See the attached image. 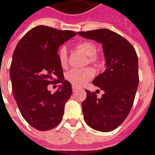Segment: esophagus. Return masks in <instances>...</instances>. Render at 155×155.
<instances>
[{"label": "esophagus", "instance_id": "34e87169", "mask_svg": "<svg viewBox=\"0 0 155 155\" xmlns=\"http://www.w3.org/2000/svg\"><path fill=\"white\" fill-rule=\"evenodd\" d=\"M72 91H73V92H75V91H78V88L76 86H73L72 87Z\"/></svg>", "mask_w": 155, "mask_h": 155}]
</instances>
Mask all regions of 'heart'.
<instances>
[{"label":"heart","instance_id":"1","mask_svg":"<svg viewBox=\"0 0 155 155\" xmlns=\"http://www.w3.org/2000/svg\"><path fill=\"white\" fill-rule=\"evenodd\" d=\"M75 48L81 54L88 58L90 63L96 62V53L97 48L95 45L90 41H81L75 45ZM58 59L60 61L61 67L66 68L68 65L67 61V50L64 46H61L58 51ZM94 76V71L91 69L84 70H71L65 74V78L72 85L79 86L86 83Z\"/></svg>","mask_w":155,"mask_h":155}]
</instances>
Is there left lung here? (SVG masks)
<instances>
[{
    "instance_id": "8db88e82",
    "label": "left lung",
    "mask_w": 155,
    "mask_h": 155,
    "mask_svg": "<svg viewBox=\"0 0 155 155\" xmlns=\"http://www.w3.org/2000/svg\"><path fill=\"white\" fill-rule=\"evenodd\" d=\"M78 34L102 45L105 59V70L92 81L104 93L98 98L86 91L81 104L84 120L94 130L110 132L123 123L133 105L139 85L136 51L126 39L108 29Z\"/></svg>"
}]
</instances>
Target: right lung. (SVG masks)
I'll list each match as a JSON object with an SVG mask.
<instances>
[{"label": "right lung", "instance_id": "1", "mask_svg": "<svg viewBox=\"0 0 155 155\" xmlns=\"http://www.w3.org/2000/svg\"><path fill=\"white\" fill-rule=\"evenodd\" d=\"M75 35L38 25L20 40L13 53L10 68L13 95L23 118L36 130L53 129L62 120L72 87L64 81L58 50ZM50 84H60L54 93L48 91Z\"/></svg>", "mask_w": 155, "mask_h": 155}]
</instances>
